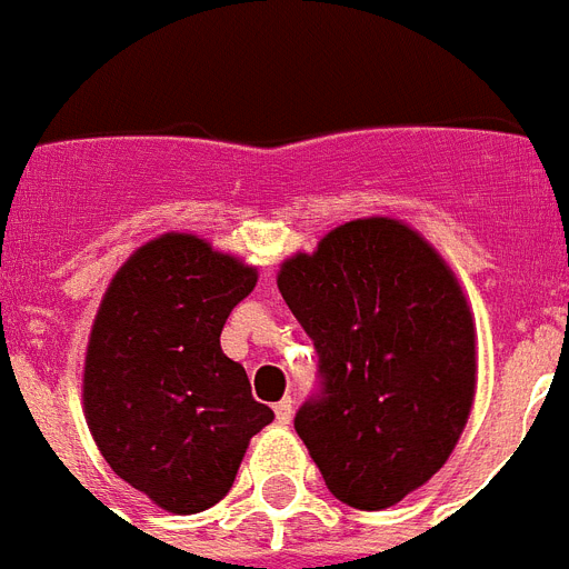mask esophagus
I'll return each instance as SVG.
<instances>
[{
  "label": "esophagus",
  "mask_w": 569,
  "mask_h": 569,
  "mask_svg": "<svg viewBox=\"0 0 569 569\" xmlns=\"http://www.w3.org/2000/svg\"><path fill=\"white\" fill-rule=\"evenodd\" d=\"M292 410H295L292 398H283V401H277V405H274L277 422H280V425H289V422H292Z\"/></svg>",
  "instance_id": "obj_1"
}]
</instances>
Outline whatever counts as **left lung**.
<instances>
[{
	"label": "left lung",
	"instance_id": "obj_1",
	"mask_svg": "<svg viewBox=\"0 0 569 569\" xmlns=\"http://www.w3.org/2000/svg\"><path fill=\"white\" fill-rule=\"evenodd\" d=\"M277 286L319 355V389L295 413L339 502L380 511L449 460L476 396V328L440 253L405 223L363 218Z\"/></svg>",
	"mask_w": 569,
	"mask_h": 569
}]
</instances>
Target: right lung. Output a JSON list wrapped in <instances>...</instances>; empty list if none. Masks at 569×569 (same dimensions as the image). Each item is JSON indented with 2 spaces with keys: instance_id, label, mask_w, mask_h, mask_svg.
I'll use <instances>...</instances> for the list:
<instances>
[{
  "instance_id": "obj_1",
  "label": "right lung",
  "mask_w": 569,
  "mask_h": 569,
  "mask_svg": "<svg viewBox=\"0 0 569 569\" xmlns=\"http://www.w3.org/2000/svg\"><path fill=\"white\" fill-rule=\"evenodd\" d=\"M257 268L168 232L123 262L93 321L84 416L102 458L171 513L230 493L250 437L274 413L221 351L227 316Z\"/></svg>"
}]
</instances>
